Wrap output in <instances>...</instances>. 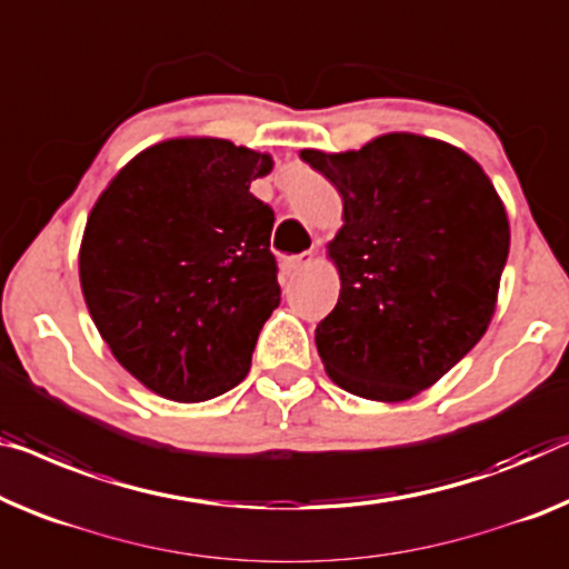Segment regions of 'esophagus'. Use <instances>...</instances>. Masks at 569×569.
<instances>
[{
  "instance_id": "obj_1",
  "label": "esophagus",
  "mask_w": 569,
  "mask_h": 569,
  "mask_svg": "<svg viewBox=\"0 0 569 569\" xmlns=\"http://www.w3.org/2000/svg\"><path fill=\"white\" fill-rule=\"evenodd\" d=\"M313 262V252L311 250H307V252H301V256H293V258H288V270H303V268H309Z\"/></svg>"
}]
</instances>
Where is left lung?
Wrapping results in <instances>:
<instances>
[{
    "mask_svg": "<svg viewBox=\"0 0 569 569\" xmlns=\"http://www.w3.org/2000/svg\"><path fill=\"white\" fill-rule=\"evenodd\" d=\"M342 193L327 244L339 299L317 325L327 376L370 401H406L468 355L493 319L508 217L460 148L388 132L360 150H301Z\"/></svg>",
    "mask_w": 569,
    "mask_h": 569,
    "instance_id": "left-lung-1",
    "label": "left lung"
}]
</instances>
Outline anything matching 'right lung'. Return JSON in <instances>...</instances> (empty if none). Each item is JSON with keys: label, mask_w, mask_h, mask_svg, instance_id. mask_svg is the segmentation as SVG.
Masks as SVG:
<instances>
[{"label": "right lung", "mask_w": 569, "mask_h": 569, "mask_svg": "<svg viewBox=\"0 0 569 569\" xmlns=\"http://www.w3.org/2000/svg\"><path fill=\"white\" fill-rule=\"evenodd\" d=\"M268 152L173 138L117 173L87 219L79 276L117 362L178 403L222 396L248 376L281 303L273 209L250 193Z\"/></svg>", "instance_id": "1"}]
</instances>
